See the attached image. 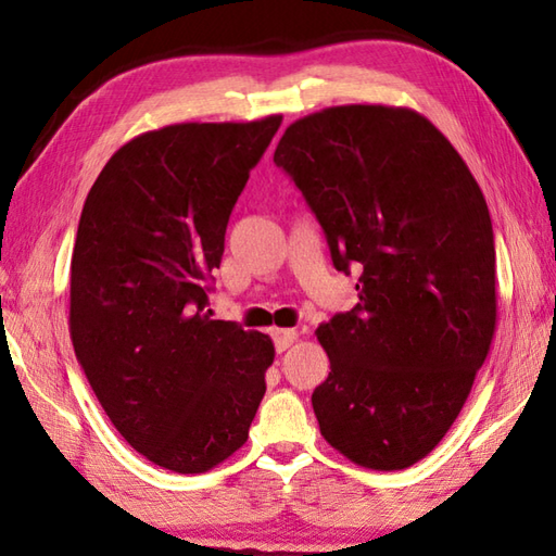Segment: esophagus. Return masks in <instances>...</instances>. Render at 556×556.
<instances>
[{"instance_id": "obj_1", "label": "esophagus", "mask_w": 556, "mask_h": 556, "mask_svg": "<svg viewBox=\"0 0 556 556\" xmlns=\"http://www.w3.org/2000/svg\"><path fill=\"white\" fill-rule=\"evenodd\" d=\"M296 339H299L296 329H277V332H275V346L281 353V351H287Z\"/></svg>"}]
</instances>
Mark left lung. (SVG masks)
Masks as SVG:
<instances>
[{
  "label": "left lung",
  "instance_id": "1",
  "mask_svg": "<svg viewBox=\"0 0 556 556\" xmlns=\"http://www.w3.org/2000/svg\"><path fill=\"white\" fill-rule=\"evenodd\" d=\"M275 164L299 186L358 303L317 327L320 432L372 470L428 456L464 408L497 327L494 233L473 174L408 108L341 104L293 122Z\"/></svg>",
  "mask_w": 556,
  "mask_h": 556
}]
</instances>
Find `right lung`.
I'll use <instances>...</instances> for the list:
<instances>
[{"mask_svg":"<svg viewBox=\"0 0 556 556\" xmlns=\"http://www.w3.org/2000/svg\"><path fill=\"white\" fill-rule=\"evenodd\" d=\"M281 124H172L114 152L80 212L68 332L112 425L174 473L248 440L275 344L205 313L251 169Z\"/></svg>","mask_w":556,"mask_h":556,"instance_id":"add662e5","label":"right lung"}]
</instances>
